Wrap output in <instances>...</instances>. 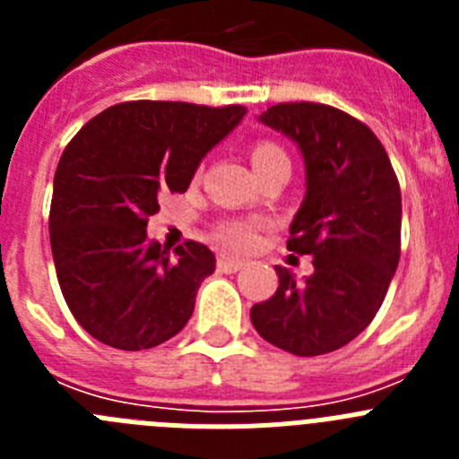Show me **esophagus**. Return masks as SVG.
I'll use <instances>...</instances> for the list:
<instances>
[{
	"label": "esophagus",
	"mask_w": 459,
	"mask_h": 459,
	"mask_svg": "<svg viewBox=\"0 0 459 459\" xmlns=\"http://www.w3.org/2000/svg\"><path fill=\"white\" fill-rule=\"evenodd\" d=\"M243 266H246L243 259L227 257V255H221V257H218V269L225 271V273H237V271H241Z\"/></svg>",
	"instance_id": "34e87169"
}]
</instances>
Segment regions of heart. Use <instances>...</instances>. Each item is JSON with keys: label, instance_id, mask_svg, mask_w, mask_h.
Instances as JSON below:
<instances>
[{"label": "heart", "instance_id": "obj_1", "mask_svg": "<svg viewBox=\"0 0 459 459\" xmlns=\"http://www.w3.org/2000/svg\"><path fill=\"white\" fill-rule=\"evenodd\" d=\"M250 158H253L255 172H262V169L271 168V165L290 163L285 152L278 144H273V142H257L253 147V156ZM216 237L221 238V243H225L227 248H248L255 241V225L246 221L222 222L216 230Z\"/></svg>", "mask_w": 459, "mask_h": 459}]
</instances>
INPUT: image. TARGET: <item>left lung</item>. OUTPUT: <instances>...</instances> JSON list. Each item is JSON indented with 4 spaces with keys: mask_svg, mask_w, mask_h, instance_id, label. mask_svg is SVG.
Returning a JSON list of instances; mask_svg holds the SVG:
<instances>
[{
    "mask_svg": "<svg viewBox=\"0 0 459 459\" xmlns=\"http://www.w3.org/2000/svg\"><path fill=\"white\" fill-rule=\"evenodd\" d=\"M259 121L294 142L306 163V195L287 250L312 255L296 280L275 266L278 290L250 310L266 342L296 356L335 351L375 319L400 262L403 197L375 133L342 109L280 103Z\"/></svg>",
    "mask_w": 459,
    "mask_h": 459,
    "instance_id": "1",
    "label": "left lung"
}]
</instances>
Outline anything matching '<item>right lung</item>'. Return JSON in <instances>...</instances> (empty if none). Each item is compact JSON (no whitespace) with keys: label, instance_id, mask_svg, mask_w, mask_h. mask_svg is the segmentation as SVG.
<instances>
[{"label":"right lung","instance_id":"right-lung-1","mask_svg":"<svg viewBox=\"0 0 459 459\" xmlns=\"http://www.w3.org/2000/svg\"><path fill=\"white\" fill-rule=\"evenodd\" d=\"M243 105L133 100L103 109L56 165L50 246L73 317L99 342L140 351L188 324L216 255L186 241L169 257L147 237L163 193H186L202 158L241 124Z\"/></svg>","mask_w":459,"mask_h":459}]
</instances>
